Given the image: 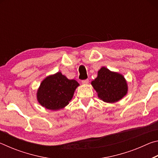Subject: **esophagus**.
I'll list each match as a JSON object with an SVG mask.
<instances>
[{
  "instance_id": "esophagus-1",
  "label": "esophagus",
  "mask_w": 158,
  "mask_h": 158,
  "mask_svg": "<svg viewBox=\"0 0 158 158\" xmlns=\"http://www.w3.org/2000/svg\"><path fill=\"white\" fill-rule=\"evenodd\" d=\"M81 83L83 84H87L89 83V79H85V80H82Z\"/></svg>"
}]
</instances>
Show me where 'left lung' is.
Instances as JSON below:
<instances>
[{"mask_svg":"<svg viewBox=\"0 0 158 158\" xmlns=\"http://www.w3.org/2000/svg\"><path fill=\"white\" fill-rule=\"evenodd\" d=\"M99 98L105 102L114 103L121 100L127 93L126 80L122 74L111 72L102 67L97 78L91 82Z\"/></svg>","mask_w":158,"mask_h":158,"instance_id":"8db88e82","label":"left lung"}]
</instances>
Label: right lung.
Instances as JSON below:
<instances>
[{
    "mask_svg": "<svg viewBox=\"0 0 158 158\" xmlns=\"http://www.w3.org/2000/svg\"><path fill=\"white\" fill-rule=\"evenodd\" d=\"M79 85L76 80L68 79L58 72L42 81L37 90V101L47 109L59 110L68 105Z\"/></svg>",
    "mask_w": 158,
    "mask_h": 158,
    "instance_id": "add662e5",
    "label": "right lung"
}]
</instances>
